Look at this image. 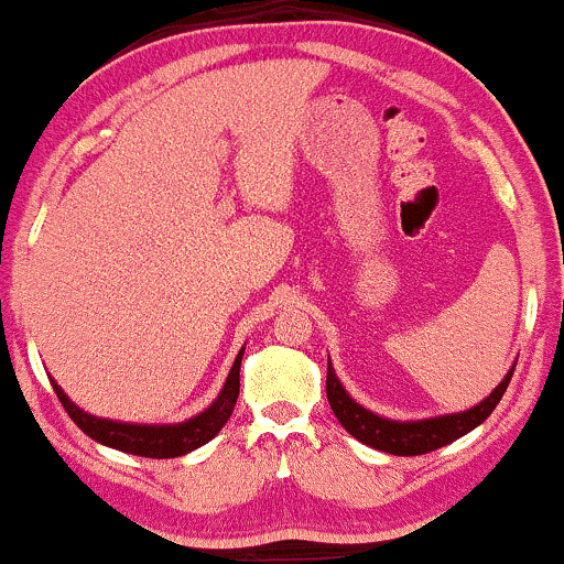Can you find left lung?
<instances>
[{
  "instance_id": "obj_1",
  "label": "left lung",
  "mask_w": 564,
  "mask_h": 564,
  "mask_svg": "<svg viewBox=\"0 0 564 564\" xmlns=\"http://www.w3.org/2000/svg\"><path fill=\"white\" fill-rule=\"evenodd\" d=\"M514 367L509 369L505 380L494 388V393L488 399H482L478 406L467 409L459 414H443V416H430V420H414V422H395L386 420V416H377L356 403L346 393V388L337 380L333 364L327 361V399L329 406L340 425L354 435L356 441L367 443V446L377 448V452L395 454V456H416L435 452V448L448 446V443L467 435L469 430H475L480 422L488 420V414L494 412L496 403L501 401L505 390L512 380Z\"/></svg>"
}]
</instances>
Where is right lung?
<instances>
[{"mask_svg": "<svg viewBox=\"0 0 564 564\" xmlns=\"http://www.w3.org/2000/svg\"><path fill=\"white\" fill-rule=\"evenodd\" d=\"M245 348L237 354L235 364H231V372L224 382L218 399L210 403L205 412L192 416L187 422H178V425H129V422H112V420H99L82 412V409L73 403L68 395L63 393V388L52 380L59 403L68 412V416L76 422L78 427L89 435L91 441L102 443V446L118 448V452L148 456V459H171V456H182L200 448L203 443H208L218 430L227 425L235 409L237 395H240V364H242Z\"/></svg>", "mask_w": 564, "mask_h": 564, "instance_id": "add662e5", "label": "right lung"}]
</instances>
